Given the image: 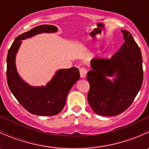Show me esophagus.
I'll return each mask as SVG.
<instances>
[{
	"mask_svg": "<svg viewBox=\"0 0 149 149\" xmlns=\"http://www.w3.org/2000/svg\"><path fill=\"white\" fill-rule=\"evenodd\" d=\"M79 71H80V76L81 78H84L86 76L87 73V69L86 68L82 67L79 69Z\"/></svg>",
	"mask_w": 149,
	"mask_h": 149,
	"instance_id": "esophagus-1",
	"label": "esophagus"
}]
</instances>
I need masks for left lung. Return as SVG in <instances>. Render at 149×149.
I'll return each mask as SVG.
<instances>
[{
  "label": "left lung",
  "instance_id": "obj_1",
  "mask_svg": "<svg viewBox=\"0 0 149 149\" xmlns=\"http://www.w3.org/2000/svg\"><path fill=\"white\" fill-rule=\"evenodd\" d=\"M125 42L110 58H94L87 73L88 102L102 116H115L131 105L143 79L141 51L129 31L121 30ZM115 76L112 81L108 78Z\"/></svg>",
  "mask_w": 149,
  "mask_h": 149
}]
</instances>
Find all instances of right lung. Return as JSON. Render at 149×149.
Here are the masks:
<instances>
[{"label":"right lung","instance_id":"add662e5","mask_svg":"<svg viewBox=\"0 0 149 149\" xmlns=\"http://www.w3.org/2000/svg\"><path fill=\"white\" fill-rule=\"evenodd\" d=\"M53 25H40L15 39L7 55V82L10 91L25 109L41 116H52L60 113L65 104L69 91L80 78L79 70L73 67L58 70L46 86H31L18 74L15 63L16 54L22 40L44 32H56Z\"/></svg>","mask_w":149,"mask_h":149}]
</instances>
